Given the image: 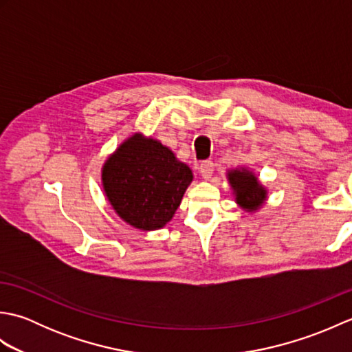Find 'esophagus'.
I'll return each mask as SVG.
<instances>
[{
  "mask_svg": "<svg viewBox=\"0 0 352 352\" xmlns=\"http://www.w3.org/2000/svg\"><path fill=\"white\" fill-rule=\"evenodd\" d=\"M198 169H199V174L203 175L204 180H208V178H212V174H213V170H214V164L210 160L201 162Z\"/></svg>",
  "mask_w": 352,
  "mask_h": 352,
  "instance_id": "1",
  "label": "esophagus"
}]
</instances>
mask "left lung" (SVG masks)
<instances>
[{
  "mask_svg": "<svg viewBox=\"0 0 352 352\" xmlns=\"http://www.w3.org/2000/svg\"><path fill=\"white\" fill-rule=\"evenodd\" d=\"M231 188L236 192V201L246 210H257L266 199V190L261 188L257 177L246 169H234L228 172Z\"/></svg>",
  "mask_w": 352,
  "mask_h": 352,
  "instance_id": "1",
  "label": "left lung"
}]
</instances>
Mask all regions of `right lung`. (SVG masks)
Segmentation results:
<instances>
[{"label":"right lung","instance_id":"right-lung-1","mask_svg":"<svg viewBox=\"0 0 352 352\" xmlns=\"http://www.w3.org/2000/svg\"><path fill=\"white\" fill-rule=\"evenodd\" d=\"M192 170L169 148L134 134L102 168L104 192L119 218L151 231L166 226L192 182Z\"/></svg>","mask_w":352,"mask_h":352}]
</instances>
